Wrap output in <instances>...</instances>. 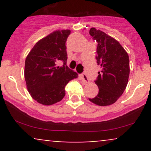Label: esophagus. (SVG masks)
<instances>
[{"label": "esophagus", "instance_id": "esophagus-1", "mask_svg": "<svg viewBox=\"0 0 151 151\" xmlns=\"http://www.w3.org/2000/svg\"><path fill=\"white\" fill-rule=\"evenodd\" d=\"M80 78H81V80L84 81V83H89V78L87 77V76H86L85 74H81V75H80Z\"/></svg>", "mask_w": 151, "mask_h": 151}]
</instances>
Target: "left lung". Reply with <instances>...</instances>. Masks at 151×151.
Listing matches in <instances>:
<instances>
[{
  "instance_id": "8db88e82",
  "label": "left lung",
  "mask_w": 151,
  "mask_h": 151,
  "mask_svg": "<svg viewBox=\"0 0 151 151\" xmlns=\"http://www.w3.org/2000/svg\"><path fill=\"white\" fill-rule=\"evenodd\" d=\"M89 34L96 40V62L101 66L95 84L99 93L89 100L94 104L111 105L125 91L130 74L129 58L127 52L116 39L100 30L91 27Z\"/></svg>"
}]
</instances>
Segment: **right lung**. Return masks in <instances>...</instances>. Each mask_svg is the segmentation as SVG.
<instances>
[{
    "mask_svg": "<svg viewBox=\"0 0 151 151\" xmlns=\"http://www.w3.org/2000/svg\"><path fill=\"white\" fill-rule=\"evenodd\" d=\"M70 30H55L40 40L26 57L24 76L28 92L39 104L50 106L65 96V86L77 78V72L68 68L65 45ZM62 61L64 65L56 64Z\"/></svg>",
    "mask_w": 151,
    "mask_h": 151,
    "instance_id": "1",
    "label": "right lung"
}]
</instances>
